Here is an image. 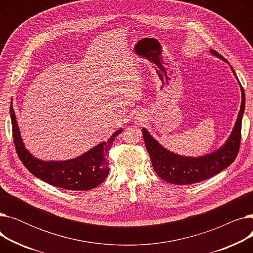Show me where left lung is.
Instances as JSON below:
<instances>
[{"instance_id": "8db88e82", "label": "left lung", "mask_w": 253, "mask_h": 253, "mask_svg": "<svg viewBox=\"0 0 253 253\" xmlns=\"http://www.w3.org/2000/svg\"><path fill=\"white\" fill-rule=\"evenodd\" d=\"M210 52L223 61L228 62L227 59L223 58V56H221L215 50L211 49ZM231 70L235 74L232 66ZM239 84H240L242 92V102L236 124L227 142L224 143L223 147L213 153L199 158H188L175 155L164 149L150 135L147 130L144 128L142 129L144 143L151 157L152 165L156 173L162 179L173 184L196 183L214 176L235 161L239 149H240L242 117L245 109L244 89L240 82Z\"/></svg>"}]
</instances>
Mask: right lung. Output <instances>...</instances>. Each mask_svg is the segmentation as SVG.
I'll use <instances>...</instances> for the list:
<instances>
[{
  "label": "right lung",
  "instance_id": "1",
  "mask_svg": "<svg viewBox=\"0 0 253 253\" xmlns=\"http://www.w3.org/2000/svg\"><path fill=\"white\" fill-rule=\"evenodd\" d=\"M12 134L18 158L32 174L54 187L70 191H87L99 185L109 174V151L119 129L106 142H101L84 155L69 161H41L34 158L26 149L20 137L14 110L10 105Z\"/></svg>",
  "mask_w": 253,
  "mask_h": 253
}]
</instances>
